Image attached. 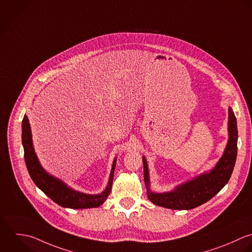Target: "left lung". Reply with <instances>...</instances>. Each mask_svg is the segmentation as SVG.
I'll return each mask as SVG.
<instances>
[{
  "instance_id": "1",
  "label": "left lung",
  "mask_w": 252,
  "mask_h": 252,
  "mask_svg": "<svg viewBox=\"0 0 252 252\" xmlns=\"http://www.w3.org/2000/svg\"><path fill=\"white\" fill-rule=\"evenodd\" d=\"M229 141L224 155L216 167L208 174L178 187L175 190L166 193H153L149 190V175L145 157H143L144 182L147 188V196L155 205L175 210H189L209 201L229 182L238 154V126L233 110L229 109Z\"/></svg>"
}]
</instances>
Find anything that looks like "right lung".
I'll return each instance as SVG.
<instances>
[{
  "instance_id": "right-lung-1",
  "label": "right lung",
  "mask_w": 252,
  "mask_h": 252,
  "mask_svg": "<svg viewBox=\"0 0 252 252\" xmlns=\"http://www.w3.org/2000/svg\"><path fill=\"white\" fill-rule=\"evenodd\" d=\"M21 139L24 149V161L32 181L54 202L66 208L83 209L99 207L107 199L112 189L116 160L113 163L107 189L101 194L98 195L85 194L70 189L63 182L53 178L43 170V168L39 164V161L33 149L30 126L26 116H24L22 120Z\"/></svg>"
}]
</instances>
